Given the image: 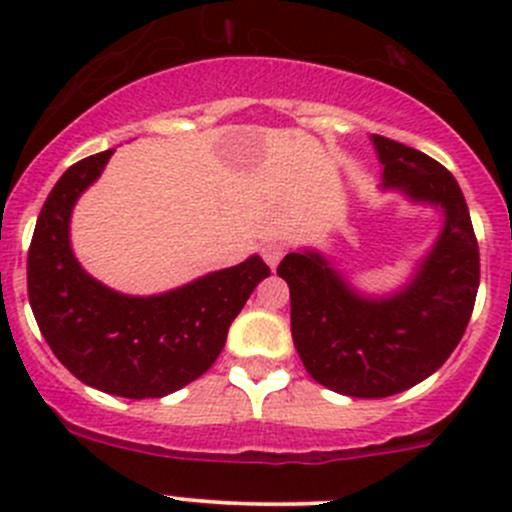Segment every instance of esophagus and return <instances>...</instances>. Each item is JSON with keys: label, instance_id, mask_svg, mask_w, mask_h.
Listing matches in <instances>:
<instances>
[{"label": "esophagus", "instance_id": "34e87169", "mask_svg": "<svg viewBox=\"0 0 512 512\" xmlns=\"http://www.w3.org/2000/svg\"><path fill=\"white\" fill-rule=\"evenodd\" d=\"M285 252H287V245L282 240H272L262 247V257H265V262L270 267L280 265V260L285 257Z\"/></svg>", "mask_w": 512, "mask_h": 512}]
</instances>
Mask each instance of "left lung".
Returning a JSON list of instances; mask_svg holds the SVG:
<instances>
[{"mask_svg":"<svg viewBox=\"0 0 512 512\" xmlns=\"http://www.w3.org/2000/svg\"><path fill=\"white\" fill-rule=\"evenodd\" d=\"M384 188L443 210L446 223L416 277L394 297L366 299L319 252H289L277 275L289 285L292 339L317 384L384 399L441 369L461 342L480 282L478 240L456 178L438 160L391 138H371Z\"/></svg>","mask_w":512,"mask_h":512,"instance_id":"obj_1","label":"left lung"}]
</instances>
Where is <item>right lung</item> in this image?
<instances>
[{
  "mask_svg": "<svg viewBox=\"0 0 512 512\" xmlns=\"http://www.w3.org/2000/svg\"><path fill=\"white\" fill-rule=\"evenodd\" d=\"M111 153L71 165L46 198L27 257L29 304L76 379L123 399H160L213 366L232 319L270 267L252 255L156 297H128L86 275L71 252L69 218Z\"/></svg>",
  "mask_w": 512,
  "mask_h": 512,
  "instance_id": "right-lung-1",
  "label": "right lung"
}]
</instances>
